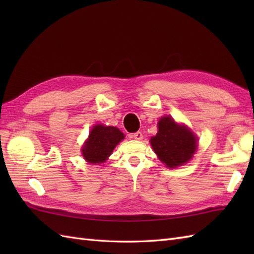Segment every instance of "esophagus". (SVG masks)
<instances>
[{"instance_id":"1","label":"esophagus","mask_w":254,"mask_h":254,"mask_svg":"<svg viewBox=\"0 0 254 254\" xmlns=\"http://www.w3.org/2000/svg\"><path fill=\"white\" fill-rule=\"evenodd\" d=\"M132 137H133L134 139H142V138H143V134H142V132L137 131V132L132 134Z\"/></svg>"}]
</instances>
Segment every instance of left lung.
Returning <instances> with one entry per match:
<instances>
[{"label":"left lung","mask_w":254,"mask_h":254,"mask_svg":"<svg viewBox=\"0 0 254 254\" xmlns=\"http://www.w3.org/2000/svg\"><path fill=\"white\" fill-rule=\"evenodd\" d=\"M154 152L168 168L182 166L196 150V138L185 126L177 124L170 117L161 118L158 132L150 138Z\"/></svg>","instance_id":"obj_1"}]
</instances>
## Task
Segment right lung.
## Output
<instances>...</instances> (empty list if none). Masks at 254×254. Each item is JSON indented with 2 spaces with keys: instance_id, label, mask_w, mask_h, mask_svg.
<instances>
[{
  "instance_id": "obj_1",
  "label": "right lung",
  "mask_w": 254,
  "mask_h": 254,
  "mask_svg": "<svg viewBox=\"0 0 254 254\" xmlns=\"http://www.w3.org/2000/svg\"><path fill=\"white\" fill-rule=\"evenodd\" d=\"M124 138V134L115 127H105L97 124L89 133L82 149L84 158L91 164H100L106 161L113 148Z\"/></svg>"
}]
</instances>
